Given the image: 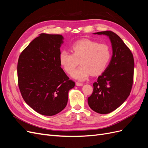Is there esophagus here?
Wrapping results in <instances>:
<instances>
[{"mask_svg": "<svg viewBox=\"0 0 148 148\" xmlns=\"http://www.w3.org/2000/svg\"><path fill=\"white\" fill-rule=\"evenodd\" d=\"M76 85H77V86H82L83 85V83H79V82H76Z\"/></svg>", "mask_w": 148, "mask_h": 148, "instance_id": "1", "label": "esophagus"}]
</instances>
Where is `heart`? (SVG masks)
Masks as SVG:
<instances>
[{"label": "heart", "mask_w": 148, "mask_h": 148, "mask_svg": "<svg viewBox=\"0 0 148 148\" xmlns=\"http://www.w3.org/2000/svg\"><path fill=\"white\" fill-rule=\"evenodd\" d=\"M71 49L72 53L66 50L61 51L60 64L67 73L71 74L79 62L82 66L72 73L73 77L79 80L86 79L91 74H101L110 59L111 53L108 46L88 39L74 42Z\"/></svg>", "instance_id": "b5f03b06"}]
</instances>
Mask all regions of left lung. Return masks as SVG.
<instances>
[{"mask_svg": "<svg viewBox=\"0 0 148 148\" xmlns=\"http://www.w3.org/2000/svg\"><path fill=\"white\" fill-rule=\"evenodd\" d=\"M94 34L107 36L112 47L110 63L93 83V92L88 98L92 110L106 114L117 109L129 96L133 83L135 63L131 51L117 34L111 31Z\"/></svg>", "mask_w": 148, "mask_h": 148, "instance_id": "left-lung-1", "label": "left lung"}]
</instances>
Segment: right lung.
<instances>
[{"label": "right lung", "instance_id": "obj_1", "mask_svg": "<svg viewBox=\"0 0 148 148\" xmlns=\"http://www.w3.org/2000/svg\"><path fill=\"white\" fill-rule=\"evenodd\" d=\"M60 34H40L22 51L17 65L18 83L21 96L38 113L54 115L64 109L75 82L61 68Z\"/></svg>", "mask_w": 148, "mask_h": 148}]
</instances>
